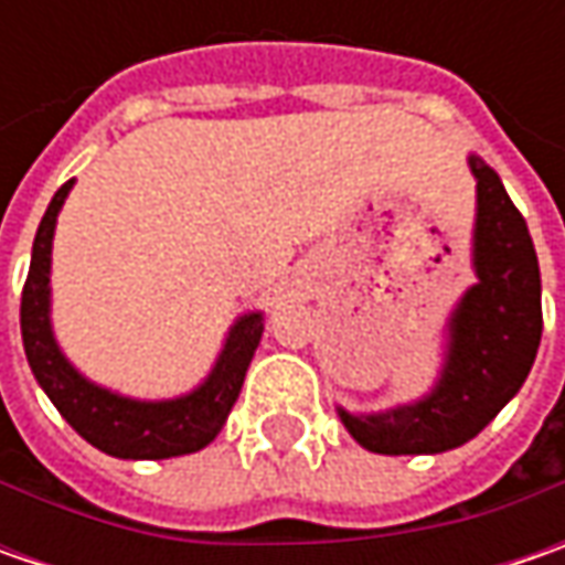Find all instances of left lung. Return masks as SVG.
I'll use <instances>...</instances> for the list:
<instances>
[{
  "label": "left lung",
  "instance_id": "1",
  "mask_svg": "<svg viewBox=\"0 0 565 565\" xmlns=\"http://www.w3.org/2000/svg\"><path fill=\"white\" fill-rule=\"evenodd\" d=\"M471 172L478 179L475 267L481 282L452 317L444 380L427 399L371 418L339 412L349 434L371 452L422 456L468 444L532 371L544 330L534 242L500 175L478 157H471Z\"/></svg>",
  "mask_w": 565,
  "mask_h": 565
}]
</instances>
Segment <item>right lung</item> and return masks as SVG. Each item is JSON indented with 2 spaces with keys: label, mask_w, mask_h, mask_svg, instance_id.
Segmentation results:
<instances>
[{
  "label": "right lung",
  "mask_w": 565,
  "mask_h": 565,
  "mask_svg": "<svg viewBox=\"0 0 565 565\" xmlns=\"http://www.w3.org/2000/svg\"><path fill=\"white\" fill-rule=\"evenodd\" d=\"M72 182L55 191L33 238L31 270L21 292V337L36 383L90 446L119 459H169L204 449L226 424L242 393L254 349L260 342V315H248L232 330L223 355L201 390L185 399L131 402L99 390L62 359L50 330V250H53L55 213Z\"/></svg>",
  "instance_id": "1"
}]
</instances>
